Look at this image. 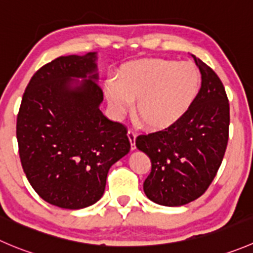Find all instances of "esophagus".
<instances>
[{
    "instance_id": "34e87169",
    "label": "esophagus",
    "mask_w": 253,
    "mask_h": 253,
    "mask_svg": "<svg viewBox=\"0 0 253 253\" xmlns=\"http://www.w3.org/2000/svg\"><path fill=\"white\" fill-rule=\"evenodd\" d=\"M127 136H128L129 142H131V149H136V137H137L136 132H134L133 129H128Z\"/></svg>"
}]
</instances>
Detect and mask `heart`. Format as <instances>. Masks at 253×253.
I'll return each instance as SVG.
<instances>
[{"mask_svg":"<svg viewBox=\"0 0 253 253\" xmlns=\"http://www.w3.org/2000/svg\"><path fill=\"white\" fill-rule=\"evenodd\" d=\"M200 73L192 63L161 58L125 65L109 78L104 91L112 114L121 119L136 102V114L153 129H163L186 114L200 90Z\"/></svg>","mask_w":253,"mask_h":253,"instance_id":"obj_1","label":"heart"}]
</instances>
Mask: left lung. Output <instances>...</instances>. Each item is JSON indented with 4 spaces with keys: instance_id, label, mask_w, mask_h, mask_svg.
Wrapping results in <instances>:
<instances>
[{
    "instance_id": "1",
    "label": "left lung",
    "mask_w": 253,
    "mask_h": 253,
    "mask_svg": "<svg viewBox=\"0 0 253 253\" xmlns=\"http://www.w3.org/2000/svg\"><path fill=\"white\" fill-rule=\"evenodd\" d=\"M193 58L202 87L190 109L171 126L136 138V147L152 163L144 194L164 207L185 205L207 192L229 141L230 106L224 85L211 68Z\"/></svg>"
}]
</instances>
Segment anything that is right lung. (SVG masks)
<instances>
[{"instance_id": "1", "label": "right lung", "mask_w": 253, "mask_h": 253, "mask_svg": "<svg viewBox=\"0 0 253 253\" xmlns=\"http://www.w3.org/2000/svg\"><path fill=\"white\" fill-rule=\"evenodd\" d=\"M96 58L59 56L43 65L27 85L17 116L27 179L42 199L63 209L101 199L109 169L131 148L126 126L99 107L104 92Z\"/></svg>"}]
</instances>
